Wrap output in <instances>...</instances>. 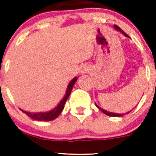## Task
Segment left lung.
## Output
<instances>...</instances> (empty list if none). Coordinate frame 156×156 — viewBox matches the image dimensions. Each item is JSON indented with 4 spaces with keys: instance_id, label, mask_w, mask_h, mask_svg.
Listing matches in <instances>:
<instances>
[{
    "instance_id": "8db88e82",
    "label": "left lung",
    "mask_w": 156,
    "mask_h": 156,
    "mask_svg": "<svg viewBox=\"0 0 156 156\" xmlns=\"http://www.w3.org/2000/svg\"><path fill=\"white\" fill-rule=\"evenodd\" d=\"M114 27H115V29L116 30H118V31H120L121 33H122V34H123V35L126 36V37H129V36H128L127 34H126V33H125V32L122 30V29L119 28V27H117V26L114 25ZM95 105H96V104H95ZM96 106H97L98 108L99 109L101 110V111L103 113H105V115H109V116H112V117H120V116H122V114H118V113H114V112H110L106 111V110H104V109H103V108H100V107H99L98 105H96ZM129 112H128L127 113H129Z\"/></svg>"
}]
</instances>
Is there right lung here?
<instances>
[{
    "instance_id": "obj_1",
    "label": "right lung",
    "mask_w": 156,
    "mask_h": 156,
    "mask_svg": "<svg viewBox=\"0 0 156 156\" xmlns=\"http://www.w3.org/2000/svg\"><path fill=\"white\" fill-rule=\"evenodd\" d=\"M77 77H74L73 79L70 81V83H69L68 87H67V90L66 91V94H65L64 98L62 99V101L59 102V104L56 106L55 108L51 109V111L48 112H30L27 111H22L24 112V113L27 114L28 116H30L32 119H35V120L38 121H51L53 120V119H56L58 116L61 112H62L63 108H64L65 104H66V101L68 99V98L69 97L70 94H71L72 90H73V87L74 86V83L76 82Z\"/></svg>"
}]
</instances>
